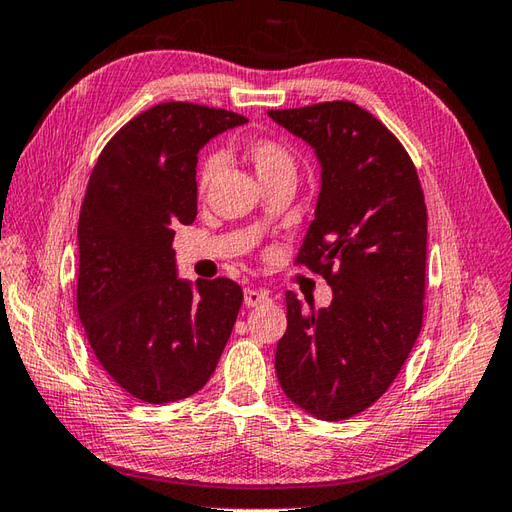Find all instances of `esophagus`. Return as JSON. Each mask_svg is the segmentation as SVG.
Instances as JSON below:
<instances>
[{
  "instance_id": "obj_1",
  "label": "esophagus",
  "mask_w": 512,
  "mask_h": 512,
  "mask_svg": "<svg viewBox=\"0 0 512 512\" xmlns=\"http://www.w3.org/2000/svg\"><path fill=\"white\" fill-rule=\"evenodd\" d=\"M269 302V293L263 289H245V304L247 306H258Z\"/></svg>"
}]
</instances>
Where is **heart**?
<instances>
[{"mask_svg":"<svg viewBox=\"0 0 512 512\" xmlns=\"http://www.w3.org/2000/svg\"><path fill=\"white\" fill-rule=\"evenodd\" d=\"M245 153L249 157V162L254 164L256 175L260 177V181H265L269 177H274L282 170H293V155L287 149L285 144L274 140V138H254L249 140L245 146ZM221 160L219 155H206L199 164V188H208L210 181L214 179V175L219 173Z\"/></svg>","mask_w":512,"mask_h":512,"instance_id":"obj_1","label":"heart"}]
</instances>
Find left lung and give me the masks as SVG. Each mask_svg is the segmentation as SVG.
I'll use <instances>...</instances> for the list:
<instances>
[{
    "instance_id": "obj_1",
    "label": "left lung",
    "mask_w": 512,
    "mask_h": 512,
    "mask_svg": "<svg viewBox=\"0 0 512 512\" xmlns=\"http://www.w3.org/2000/svg\"><path fill=\"white\" fill-rule=\"evenodd\" d=\"M267 113L311 144L322 166L315 219L295 265L333 289L320 311H304L287 293L276 374L302 410L344 420L381 399L423 326L425 195L403 144L355 102Z\"/></svg>"
}]
</instances>
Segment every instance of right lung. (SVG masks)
Listing matches in <instances>:
<instances>
[{
  "mask_svg": "<svg viewBox=\"0 0 512 512\" xmlns=\"http://www.w3.org/2000/svg\"><path fill=\"white\" fill-rule=\"evenodd\" d=\"M234 111L162 102L113 135L78 219L76 306L100 366L144 403L199 392L230 339L243 289L177 278L175 227L197 217V153L245 124Z\"/></svg>",
  "mask_w": 512,
  "mask_h": 512,
  "instance_id": "right-lung-1",
  "label": "right lung"
}]
</instances>
